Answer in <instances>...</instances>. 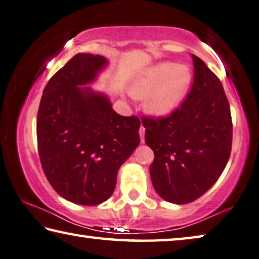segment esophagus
<instances>
[{
	"mask_svg": "<svg viewBox=\"0 0 259 259\" xmlns=\"http://www.w3.org/2000/svg\"><path fill=\"white\" fill-rule=\"evenodd\" d=\"M139 135H141V142L142 143H144V135H145V128L144 126H141V128H139Z\"/></svg>",
	"mask_w": 259,
	"mask_h": 259,
	"instance_id": "obj_1",
	"label": "esophagus"
}]
</instances>
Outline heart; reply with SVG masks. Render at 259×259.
I'll return each mask as SVG.
<instances>
[{
	"mask_svg": "<svg viewBox=\"0 0 259 259\" xmlns=\"http://www.w3.org/2000/svg\"><path fill=\"white\" fill-rule=\"evenodd\" d=\"M191 80L190 70L184 65L161 62L152 65L130 86L135 98H147L145 109L153 116H166L179 107Z\"/></svg>",
	"mask_w": 259,
	"mask_h": 259,
	"instance_id": "b5f03b06",
	"label": "heart"
}]
</instances>
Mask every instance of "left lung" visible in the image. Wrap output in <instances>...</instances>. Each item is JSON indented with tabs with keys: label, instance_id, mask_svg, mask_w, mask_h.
<instances>
[{
	"label": "left lung",
	"instance_id": "8db88e82",
	"mask_svg": "<svg viewBox=\"0 0 259 259\" xmlns=\"http://www.w3.org/2000/svg\"><path fill=\"white\" fill-rule=\"evenodd\" d=\"M194 84L181 107L163 118H143L154 153L150 175L166 202L188 204L220 178L232 150V116L223 84L192 55Z\"/></svg>",
	"mask_w": 259,
	"mask_h": 259
}]
</instances>
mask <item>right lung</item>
Here are the masks:
<instances>
[{
    "instance_id": "1",
    "label": "right lung",
    "mask_w": 259,
    "mask_h": 259,
    "mask_svg": "<svg viewBox=\"0 0 259 259\" xmlns=\"http://www.w3.org/2000/svg\"><path fill=\"white\" fill-rule=\"evenodd\" d=\"M107 65L104 56L78 53L49 79L36 116L47 180L63 198L88 206L112 196L118 169L141 142L139 118L117 114L107 94L89 86Z\"/></svg>"
}]
</instances>
